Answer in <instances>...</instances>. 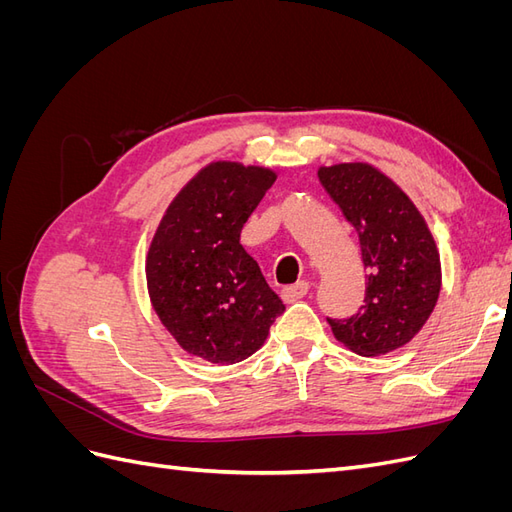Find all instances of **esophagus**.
Returning a JSON list of instances; mask_svg holds the SVG:
<instances>
[{
    "instance_id": "1",
    "label": "esophagus",
    "mask_w": 512,
    "mask_h": 512,
    "mask_svg": "<svg viewBox=\"0 0 512 512\" xmlns=\"http://www.w3.org/2000/svg\"><path fill=\"white\" fill-rule=\"evenodd\" d=\"M307 292H309V284L307 282H299V284H292V286L282 288V299L286 303H294V301H301Z\"/></svg>"
}]
</instances>
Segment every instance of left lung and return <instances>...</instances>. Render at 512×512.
Wrapping results in <instances>:
<instances>
[{"mask_svg":"<svg viewBox=\"0 0 512 512\" xmlns=\"http://www.w3.org/2000/svg\"><path fill=\"white\" fill-rule=\"evenodd\" d=\"M318 179L359 235L367 269L365 305L329 324L361 356L406 346L440 297L442 267L431 230L399 185L365 162L320 166Z\"/></svg>","mask_w":512,"mask_h":512,"instance_id":"8db88e82","label":"left lung"}]
</instances>
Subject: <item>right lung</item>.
<instances>
[{
    "label": "right lung",
    "instance_id": "right-lung-1",
    "mask_svg": "<svg viewBox=\"0 0 512 512\" xmlns=\"http://www.w3.org/2000/svg\"><path fill=\"white\" fill-rule=\"evenodd\" d=\"M275 173L211 162L168 205L147 254L153 309L175 342L209 363L252 356L286 305L241 245V228Z\"/></svg>",
    "mask_w": 512,
    "mask_h": 512
}]
</instances>
